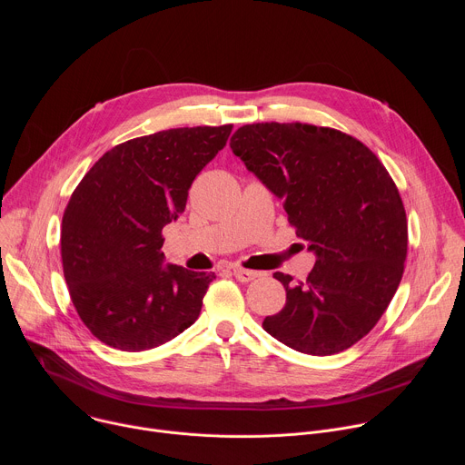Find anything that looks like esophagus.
Returning <instances> with one entry per match:
<instances>
[{
  "label": "esophagus",
  "mask_w": 465,
  "mask_h": 465,
  "mask_svg": "<svg viewBox=\"0 0 465 465\" xmlns=\"http://www.w3.org/2000/svg\"><path fill=\"white\" fill-rule=\"evenodd\" d=\"M233 276H235V280H237V282H241V283H246V282H252V280H255V278L259 276V272H255V271H246V269H239V267H235V269H233Z\"/></svg>",
  "instance_id": "34e87169"
}]
</instances>
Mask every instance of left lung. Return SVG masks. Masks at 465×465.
<instances>
[{"instance_id": "8db88e82", "label": "left lung", "mask_w": 465, "mask_h": 465, "mask_svg": "<svg viewBox=\"0 0 465 465\" xmlns=\"http://www.w3.org/2000/svg\"><path fill=\"white\" fill-rule=\"evenodd\" d=\"M230 147L282 198L316 257L302 283L274 274L287 302L264 318V331L309 355L351 348L379 322L405 269L407 215L388 171L359 140L314 124H244Z\"/></svg>"}]
</instances>
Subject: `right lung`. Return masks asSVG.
I'll return each instance as SVG.
<instances>
[{
  "label": "right lung",
  "instance_id": "add662e5",
  "mask_svg": "<svg viewBox=\"0 0 465 465\" xmlns=\"http://www.w3.org/2000/svg\"><path fill=\"white\" fill-rule=\"evenodd\" d=\"M232 124L185 126L124 142L95 162L62 217L60 248L72 302L101 342L145 351L201 314L213 274L165 262L162 230L224 149Z\"/></svg>",
  "mask_w": 465,
  "mask_h": 465
}]
</instances>
